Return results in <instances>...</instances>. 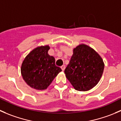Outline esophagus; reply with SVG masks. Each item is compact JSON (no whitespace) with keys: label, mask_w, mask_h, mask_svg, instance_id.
<instances>
[{"label":"esophagus","mask_w":121,"mask_h":121,"mask_svg":"<svg viewBox=\"0 0 121 121\" xmlns=\"http://www.w3.org/2000/svg\"><path fill=\"white\" fill-rule=\"evenodd\" d=\"M60 68H61V69H62V70L63 71V70H65V65H62Z\"/></svg>","instance_id":"34e87169"}]
</instances>
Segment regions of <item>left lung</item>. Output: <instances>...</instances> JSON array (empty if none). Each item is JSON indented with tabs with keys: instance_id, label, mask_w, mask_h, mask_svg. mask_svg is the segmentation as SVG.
Segmentation results:
<instances>
[{
	"instance_id": "8db88e82",
	"label": "left lung",
	"mask_w": 121,
	"mask_h": 121,
	"mask_svg": "<svg viewBox=\"0 0 121 121\" xmlns=\"http://www.w3.org/2000/svg\"><path fill=\"white\" fill-rule=\"evenodd\" d=\"M104 69L99 55L92 48L82 44L73 49L65 73L72 85L79 91H87L98 84Z\"/></svg>"
}]
</instances>
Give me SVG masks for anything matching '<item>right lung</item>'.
<instances>
[{
  "instance_id": "obj_1",
  "label": "right lung",
  "mask_w": 121,
  "mask_h": 121,
  "mask_svg": "<svg viewBox=\"0 0 121 121\" xmlns=\"http://www.w3.org/2000/svg\"><path fill=\"white\" fill-rule=\"evenodd\" d=\"M49 46H42L34 49L25 58L21 73L29 86L38 90L46 89L60 72L55 59L49 55Z\"/></svg>"
}]
</instances>
